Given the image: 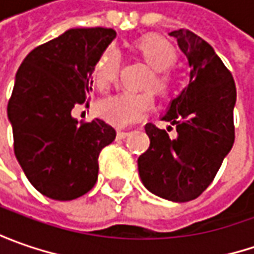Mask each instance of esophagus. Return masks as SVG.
<instances>
[{
	"instance_id": "34e87169",
	"label": "esophagus",
	"mask_w": 254,
	"mask_h": 254,
	"mask_svg": "<svg viewBox=\"0 0 254 254\" xmlns=\"http://www.w3.org/2000/svg\"><path fill=\"white\" fill-rule=\"evenodd\" d=\"M128 131H122V130H117V137L119 138H126V137H128Z\"/></svg>"
}]
</instances>
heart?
Instances as JSON below:
<instances>
[{
    "instance_id": "1",
    "label": "heart",
    "mask_w": 254,
    "mask_h": 254,
    "mask_svg": "<svg viewBox=\"0 0 254 254\" xmlns=\"http://www.w3.org/2000/svg\"><path fill=\"white\" fill-rule=\"evenodd\" d=\"M137 54L152 69V74L147 86L160 96H168L174 87V77L170 73V67L177 64L178 52L175 48L158 35H148L138 39L134 45ZM120 69V56L114 48H107L93 67V80L96 86L104 90L117 80ZM154 97L150 92L122 93L107 97L97 104V113L104 122L116 127H124L137 122L151 110Z\"/></svg>"
}]
</instances>
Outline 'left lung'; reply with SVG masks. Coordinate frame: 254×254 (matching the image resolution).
Instances as JSON below:
<instances>
[{
    "label": "left lung",
    "mask_w": 254,
    "mask_h": 254,
    "mask_svg": "<svg viewBox=\"0 0 254 254\" xmlns=\"http://www.w3.org/2000/svg\"><path fill=\"white\" fill-rule=\"evenodd\" d=\"M170 35L188 59L190 83L161 116L175 126V138L151 123L145 124L150 147L138 157V174L154 195L188 202L209 187L233 147L236 86L208 42L188 29Z\"/></svg>",
    "instance_id": "obj_1"
}]
</instances>
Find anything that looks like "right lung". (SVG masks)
Wrapping results in <instances>:
<instances>
[{
    "mask_svg": "<svg viewBox=\"0 0 254 254\" xmlns=\"http://www.w3.org/2000/svg\"><path fill=\"white\" fill-rule=\"evenodd\" d=\"M114 38L107 28L67 29L29 52L16 72L6 109L15 157L51 199L72 200L92 190L99 154L116 138L100 119L79 123L72 116L87 100L94 64Z\"/></svg>",
    "mask_w": 254,
    "mask_h": 254,
    "instance_id": "1",
    "label": "right lung"
}]
</instances>
